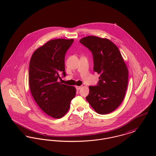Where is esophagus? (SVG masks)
<instances>
[{
	"label": "esophagus",
	"mask_w": 156,
	"mask_h": 156,
	"mask_svg": "<svg viewBox=\"0 0 156 156\" xmlns=\"http://www.w3.org/2000/svg\"><path fill=\"white\" fill-rule=\"evenodd\" d=\"M81 86H76V89L77 90H79L80 89H81Z\"/></svg>",
	"instance_id": "esophagus-1"
}]
</instances>
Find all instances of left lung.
I'll use <instances>...</instances> for the list:
<instances>
[{
  "label": "left lung",
  "instance_id": "obj_1",
  "mask_svg": "<svg viewBox=\"0 0 156 156\" xmlns=\"http://www.w3.org/2000/svg\"><path fill=\"white\" fill-rule=\"evenodd\" d=\"M80 41L92 52L93 69L100 75L98 85L89 86L86 100L97 113H111L124 98L128 84L127 65L118 47L109 39L88 36Z\"/></svg>",
  "mask_w": 156,
  "mask_h": 156
}]
</instances>
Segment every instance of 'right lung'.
I'll list each match as a JSON object with an SVG mask.
<instances>
[{
	"label": "right lung",
	"mask_w": 156,
	"mask_h": 156,
	"mask_svg": "<svg viewBox=\"0 0 156 156\" xmlns=\"http://www.w3.org/2000/svg\"><path fill=\"white\" fill-rule=\"evenodd\" d=\"M73 39H55L47 42L33 53L29 64V84L39 108L54 119L63 117L69 109L76 88L58 81L66 76L65 55Z\"/></svg>",
	"instance_id": "add662e5"
}]
</instances>
